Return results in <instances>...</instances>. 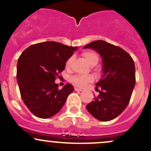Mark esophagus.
<instances>
[{
  "instance_id": "1",
  "label": "esophagus",
  "mask_w": 151,
  "mask_h": 151,
  "mask_svg": "<svg viewBox=\"0 0 151 151\" xmlns=\"http://www.w3.org/2000/svg\"><path fill=\"white\" fill-rule=\"evenodd\" d=\"M74 90H75V91H78V92H81V91H82V89L77 88V87H75V88H74Z\"/></svg>"
}]
</instances>
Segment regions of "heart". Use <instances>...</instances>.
Masks as SVG:
<instances>
[{"label": "heart", "instance_id": "b5f03b06", "mask_svg": "<svg viewBox=\"0 0 151 151\" xmlns=\"http://www.w3.org/2000/svg\"><path fill=\"white\" fill-rule=\"evenodd\" d=\"M82 55L85 58L87 62L91 66L96 65L97 63L98 62V56L94 52H85V53H82ZM71 62H72V58H69L66 63V67L69 68ZM71 80L76 86L82 88V87H85L89 82H92L93 80V77L91 75H77L71 77Z\"/></svg>", "mask_w": 151, "mask_h": 151}]
</instances>
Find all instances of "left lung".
<instances>
[{
	"instance_id": "left-lung-1",
	"label": "left lung",
	"mask_w": 151,
	"mask_h": 151,
	"mask_svg": "<svg viewBox=\"0 0 151 151\" xmlns=\"http://www.w3.org/2000/svg\"><path fill=\"white\" fill-rule=\"evenodd\" d=\"M84 48L98 52L103 62V75L96 85L99 95L86 109L97 119L110 121L121 114L129 103L135 85L134 61L122 47L104 40L90 42Z\"/></svg>"
}]
</instances>
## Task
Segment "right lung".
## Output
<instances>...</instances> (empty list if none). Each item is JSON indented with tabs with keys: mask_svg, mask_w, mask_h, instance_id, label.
I'll return each instance as SVG.
<instances>
[{
	"mask_svg": "<svg viewBox=\"0 0 151 151\" xmlns=\"http://www.w3.org/2000/svg\"><path fill=\"white\" fill-rule=\"evenodd\" d=\"M77 49L48 41L30 45L19 58L17 80L20 94L27 107L37 117L47 119L56 114L74 90L69 83L58 90L55 80Z\"/></svg>",
	"mask_w": 151,
	"mask_h": 151,
	"instance_id": "1",
	"label": "right lung"
}]
</instances>
